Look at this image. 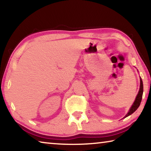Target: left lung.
Masks as SVG:
<instances>
[{"label":"left lung","instance_id":"left-lung-1","mask_svg":"<svg viewBox=\"0 0 151 151\" xmlns=\"http://www.w3.org/2000/svg\"><path fill=\"white\" fill-rule=\"evenodd\" d=\"M142 93H143V84H142V79L140 77V88H139V93H138L137 95L136 96V99H135V100L134 101L133 104H132V105L131 106V109H129V112H127V114L124 116V118H126V117L131 115V114H132L133 112L136 111L137 109L139 108L140 104V103H141Z\"/></svg>","mask_w":151,"mask_h":151}]
</instances>
